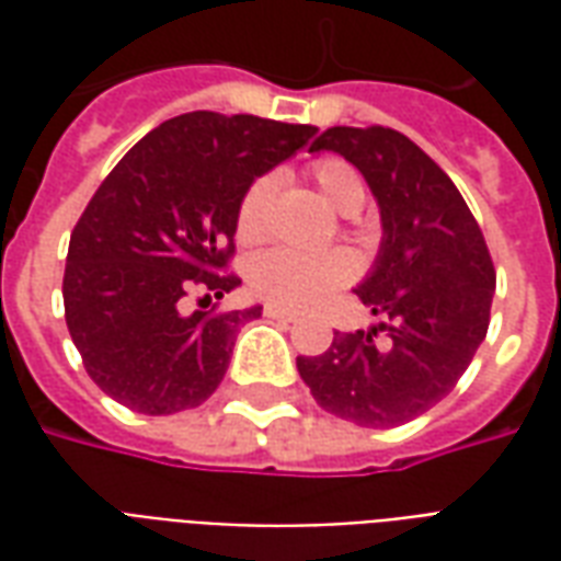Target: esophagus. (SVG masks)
I'll use <instances>...</instances> for the list:
<instances>
[{"instance_id":"esophagus-1","label":"esophagus","mask_w":561,"mask_h":561,"mask_svg":"<svg viewBox=\"0 0 561 561\" xmlns=\"http://www.w3.org/2000/svg\"><path fill=\"white\" fill-rule=\"evenodd\" d=\"M264 316L273 318V321H285V324L297 321V316H294V312H288V309H282V306H264Z\"/></svg>"}]
</instances>
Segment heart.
Masks as SVG:
<instances>
[{"label": "heart", "mask_w": 561, "mask_h": 561, "mask_svg": "<svg viewBox=\"0 0 561 561\" xmlns=\"http://www.w3.org/2000/svg\"><path fill=\"white\" fill-rule=\"evenodd\" d=\"M312 183L342 216H354L364 207V180L348 161L324 159L312 164ZM273 176H257L245 188L237 207V240L257 243L267 233V207L273 197ZM357 261L348 249H328V252H291V249H270L252 257L249 264V285L257 297L282 309H309L321 304L328 294L354 279Z\"/></svg>", "instance_id": "obj_1"}]
</instances>
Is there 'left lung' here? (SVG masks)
Segmentation results:
<instances>
[{
  "label": "left lung",
  "instance_id": "1",
  "mask_svg": "<svg viewBox=\"0 0 561 561\" xmlns=\"http://www.w3.org/2000/svg\"><path fill=\"white\" fill-rule=\"evenodd\" d=\"M340 152L381 209V249L354 294L376 328L333 333L297 373L324 412L388 430L454 390L490 328L495 270L469 204L414 140L385 126L328 128L309 152Z\"/></svg>",
  "mask_w": 561,
  "mask_h": 561
}]
</instances>
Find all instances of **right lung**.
<instances>
[{
    "mask_svg": "<svg viewBox=\"0 0 561 561\" xmlns=\"http://www.w3.org/2000/svg\"><path fill=\"white\" fill-rule=\"evenodd\" d=\"M316 126L252 114L173 116L104 176L71 231L66 324L90 378L140 414L195 409L219 388L237 330L261 306L183 316V297H213L240 279L237 207L255 176L294 156Z\"/></svg>",
    "mask_w": 561,
    "mask_h": 561,
    "instance_id": "1",
    "label": "right lung"
}]
</instances>
